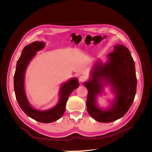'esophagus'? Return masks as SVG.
<instances>
[{
	"label": "esophagus",
	"mask_w": 152,
	"mask_h": 152,
	"mask_svg": "<svg viewBox=\"0 0 152 152\" xmlns=\"http://www.w3.org/2000/svg\"><path fill=\"white\" fill-rule=\"evenodd\" d=\"M79 82H84L86 80V77L84 76V75H81L80 77H79Z\"/></svg>",
	"instance_id": "esophagus-1"
}]
</instances>
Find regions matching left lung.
Returning a JSON list of instances; mask_svg holds the SVG:
<instances>
[{"mask_svg":"<svg viewBox=\"0 0 152 152\" xmlns=\"http://www.w3.org/2000/svg\"><path fill=\"white\" fill-rule=\"evenodd\" d=\"M108 57L105 64L96 62L91 79L84 83L88 89L87 112L99 122H111L122 117L130 108L136 93L135 65L129 50L117 44ZM103 82L111 85L116 93V99L110 108L105 110L97 107L95 100L96 95L101 94L103 90Z\"/></svg>","mask_w":152,"mask_h":152,"instance_id":"8db88e82","label":"left lung"}]
</instances>
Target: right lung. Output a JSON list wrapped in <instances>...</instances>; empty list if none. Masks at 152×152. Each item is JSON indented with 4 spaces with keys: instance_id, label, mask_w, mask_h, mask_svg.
Returning a JSON list of instances; mask_svg holds the SVG:
<instances>
[{
    "instance_id": "right-lung-1",
    "label": "right lung",
    "mask_w": 152,
    "mask_h": 152,
    "mask_svg": "<svg viewBox=\"0 0 152 152\" xmlns=\"http://www.w3.org/2000/svg\"><path fill=\"white\" fill-rule=\"evenodd\" d=\"M44 46L45 44L43 42L35 41L26 45L23 49L21 56L16 64L14 76V89L17 102L26 115L38 122L50 123L57 121L63 115L65 111L66 101L69 96L73 90L79 86V83L76 78H73L63 84L60 89L59 102L56 107L51 109L40 111L31 107L27 99L24 88L25 73L30 61L36 55V52L44 48Z\"/></svg>"
}]
</instances>
